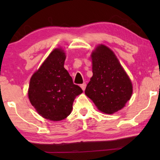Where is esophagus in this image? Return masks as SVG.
I'll use <instances>...</instances> for the list:
<instances>
[{"instance_id": "obj_1", "label": "esophagus", "mask_w": 160, "mask_h": 160, "mask_svg": "<svg viewBox=\"0 0 160 160\" xmlns=\"http://www.w3.org/2000/svg\"><path fill=\"white\" fill-rule=\"evenodd\" d=\"M80 87H81V88L82 89V90L84 91V89H85V88H86V84H85V83H84V84H81V85H80Z\"/></svg>"}]
</instances>
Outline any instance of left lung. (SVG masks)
Returning a JSON list of instances; mask_svg holds the SVG:
<instances>
[{"instance_id":"obj_1","label":"left lung","mask_w":160,"mask_h":160,"mask_svg":"<svg viewBox=\"0 0 160 160\" xmlns=\"http://www.w3.org/2000/svg\"><path fill=\"white\" fill-rule=\"evenodd\" d=\"M93 75L87 84L85 95L97 108L113 114L125 106L132 95V84L112 50L98 44L91 53Z\"/></svg>"}]
</instances>
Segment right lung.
Returning a JSON list of instances; mask_svg holds the SVG:
<instances>
[{
	"label": "right lung",
	"instance_id": "1",
	"mask_svg": "<svg viewBox=\"0 0 160 160\" xmlns=\"http://www.w3.org/2000/svg\"><path fill=\"white\" fill-rule=\"evenodd\" d=\"M66 56L62 48L49 54L30 80L28 95L37 113L46 119L58 122L71 114L76 96L83 92L73 84L64 68Z\"/></svg>",
	"mask_w": 160,
	"mask_h": 160
}]
</instances>
